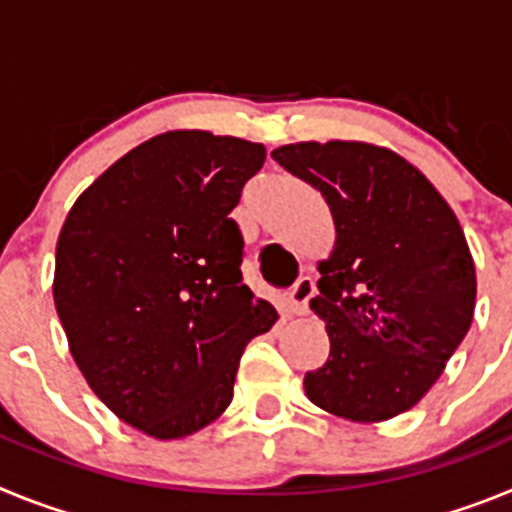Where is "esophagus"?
Returning <instances> with one entry per match:
<instances>
[{"label":"esophagus","instance_id":"1","mask_svg":"<svg viewBox=\"0 0 512 512\" xmlns=\"http://www.w3.org/2000/svg\"><path fill=\"white\" fill-rule=\"evenodd\" d=\"M312 297H315V282H312V277H300L295 282V287L289 289V310L295 312V315H302L310 307Z\"/></svg>","mask_w":512,"mask_h":512}]
</instances>
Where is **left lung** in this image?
Listing matches in <instances>:
<instances>
[{
  "label": "left lung",
  "mask_w": 512,
  "mask_h": 512,
  "mask_svg": "<svg viewBox=\"0 0 512 512\" xmlns=\"http://www.w3.org/2000/svg\"><path fill=\"white\" fill-rule=\"evenodd\" d=\"M271 158L323 194L338 230L310 302L328 328L330 356L305 374L307 397L359 423L405 413L472 325L477 277L459 220L387 148L292 143Z\"/></svg>",
  "instance_id": "1"
}]
</instances>
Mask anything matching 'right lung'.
<instances>
[{"label":"right lung","instance_id":"1","mask_svg":"<svg viewBox=\"0 0 512 512\" xmlns=\"http://www.w3.org/2000/svg\"><path fill=\"white\" fill-rule=\"evenodd\" d=\"M261 143L174 130L140 143L71 207L56 300L94 395L153 438L200 431L233 400L243 348L277 323L246 287L230 210Z\"/></svg>","mask_w":512,"mask_h":512}]
</instances>
